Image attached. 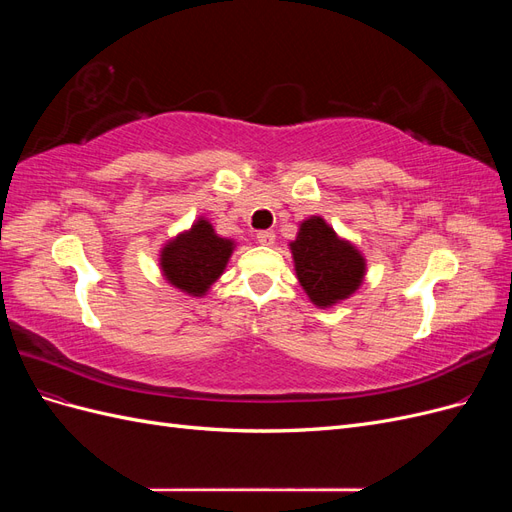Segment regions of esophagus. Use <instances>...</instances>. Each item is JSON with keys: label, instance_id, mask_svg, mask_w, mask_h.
I'll return each instance as SVG.
<instances>
[{"label": "esophagus", "instance_id": "obj_1", "mask_svg": "<svg viewBox=\"0 0 512 512\" xmlns=\"http://www.w3.org/2000/svg\"><path fill=\"white\" fill-rule=\"evenodd\" d=\"M256 241L260 245H273L275 243V232L273 230H260L256 235Z\"/></svg>", "mask_w": 512, "mask_h": 512}]
</instances>
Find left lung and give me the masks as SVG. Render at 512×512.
Segmentation results:
<instances>
[{"instance_id": "8db88e82", "label": "left lung", "mask_w": 512, "mask_h": 512, "mask_svg": "<svg viewBox=\"0 0 512 512\" xmlns=\"http://www.w3.org/2000/svg\"><path fill=\"white\" fill-rule=\"evenodd\" d=\"M292 247L294 267L305 292L316 305L327 307L359 288L365 262L346 241H339L322 218H309Z\"/></svg>"}]
</instances>
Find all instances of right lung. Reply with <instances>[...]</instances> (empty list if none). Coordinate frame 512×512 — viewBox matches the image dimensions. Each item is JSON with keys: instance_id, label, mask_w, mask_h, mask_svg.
I'll return each instance as SVG.
<instances>
[{"instance_id": "right-lung-1", "label": "right lung", "mask_w": 512, "mask_h": 512, "mask_svg": "<svg viewBox=\"0 0 512 512\" xmlns=\"http://www.w3.org/2000/svg\"><path fill=\"white\" fill-rule=\"evenodd\" d=\"M230 254L232 241L215 235L207 220H198L164 247L162 269L170 284L200 297L222 275Z\"/></svg>"}]
</instances>
